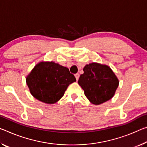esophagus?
Wrapping results in <instances>:
<instances>
[{"label": "esophagus", "instance_id": "34e87169", "mask_svg": "<svg viewBox=\"0 0 147 147\" xmlns=\"http://www.w3.org/2000/svg\"><path fill=\"white\" fill-rule=\"evenodd\" d=\"M74 76H75V78L76 79V80H78V78H79V74L78 73H76V74H74Z\"/></svg>", "mask_w": 147, "mask_h": 147}]
</instances>
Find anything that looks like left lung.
Here are the masks:
<instances>
[{
    "instance_id": "obj_1",
    "label": "left lung",
    "mask_w": 147,
    "mask_h": 147,
    "mask_svg": "<svg viewBox=\"0 0 147 147\" xmlns=\"http://www.w3.org/2000/svg\"><path fill=\"white\" fill-rule=\"evenodd\" d=\"M83 71L78 83L90 103L99 105L113 98L119 80L108 65L92 63L86 65Z\"/></svg>"
}]
</instances>
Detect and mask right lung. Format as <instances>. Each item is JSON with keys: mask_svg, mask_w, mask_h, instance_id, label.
<instances>
[{"mask_svg": "<svg viewBox=\"0 0 147 147\" xmlns=\"http://www.w3.org/2000/svg\"><path fill=\"white\" fill-rule=\"evenodd\" d=\"M74 82L76 78L69 69L53 61L38 63L26 77L31 95L47 104L57 103Z\"/></svg>", "mask_w": 147, "mask_h": 147, "instance_id": "obj_1", "label": "right lung"}]
</instances>
